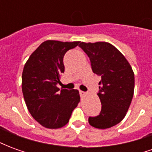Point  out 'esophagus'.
I'll return each mask as SVG.
<instances>
[{
	"label": "esophagus",
	"instance_id": "34e87169",
	"mask_svg": "<svg viewBox=\"0 0 152 152\" xmlns=\"http://www.w3.org/2000/svg\"><path fill=\"white\" fill-rule=\"evenodd\" d=\"M79 93H80V95L81 96V97H82V96H84V95H85V94H86V93L84 92V91H81V90H80Z\"/></svg>",
	"mask_w": 152,
	"mask_h": 152
}]
</instances>
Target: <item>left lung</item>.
Listing matches in <instances>:
<instances>
[{
	"mask_svg": "<svg viewBox=\"0 0 152 152\" xmlns=\"http://www.w3.org/2000/svg\"><path fill=\"white\" fill-rule=\"evenodd\" d=\"M79 46L89 58L93 72L101 77L98 95L102 109L99 115L89 116V123L94 128L108 129L124 119L130 106L134 72L124 55L110 43L81 42Z\"/></svg>",
	"mask_w": 152,
	"mask_h": 152,
	"instance_id": "obj_1",
	"label": "left lung"
}]
</instances>
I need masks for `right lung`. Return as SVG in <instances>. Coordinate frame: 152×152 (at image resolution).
<instances>
[{"label": "right lung", "mask_w": 152, "mask_h": 152, "mask_svg": "<svg viewBox=\"0 0 152 152\" xmlns=\"http://www.w3.org/2000/svg\"><path fill=\"white\" fill-rule=\"evenodd\" d=\"M80 41L46 40L27 61L22 75V90L32 117L42 126L58 129L69 121L80 102L77 89H58L60 76L64 72L63 57Z\"/></svg>", "instance_id": "1"}]
</instances>
